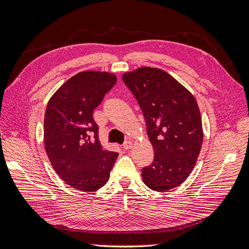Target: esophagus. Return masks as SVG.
Segmentation results:
<instances>
[{
    "mask_svg": "<svg viewBox=\"0 0 249 249\" xmlns=\"http://www.w3.org/2000/svg\"><path fill=\"white\" fill-rule=\"evenodd\" d=\"M123 147H124V150H130L131 147H133V142H131L130 140L126 141L125 143L123 144Z\"/></svg>",
    "mask_w": 249,
    "mask_h": 249,
    "instance_id": "1",
    "label": "esophagus"
}]
</instances>
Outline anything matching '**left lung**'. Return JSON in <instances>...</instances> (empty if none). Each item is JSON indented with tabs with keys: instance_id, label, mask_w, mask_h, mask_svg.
Instances as JSON below:
<instances>
[{
	"instance_id": "left-lung-1",
	"label": "left lung",
	"mask_w": 249,
	"mask_h": 249,
	"mask_svg": "<svg viewBox=\"0 0 249 249\" xmlns=\"http://www.w3.org/2000/svg\"><path fill=\"white\" fill-rule=\"evenodd\" d=\"M143 113L154 161L142 179L156 192L181 185L197 162L203 129L197 100L171 75L143 66L122 75Z\"/></svg>"
}]
</instances>
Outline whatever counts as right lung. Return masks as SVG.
<instances>
[{
	"mask_svg": "<svg viewBox=\"0 0 249 249\" xmlns=\"http://www.w3.org/2000/svg\"><path fill=\"white\" fill-rule=\"evenodd\" d=\"M116 83L107 71L78 72L56 89L44 120L46 153L54 171L71 187L96 192L108 182L118 153L103 149L93 111ZM94 138L90 139V135Z\"/></svg>",
	"mask_w": 249,
	"mask_h": 249,
	"instance_id": "1",
	"label": "right lung"
}]
</instances>
